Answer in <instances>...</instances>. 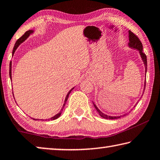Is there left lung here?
Masks as SVG:
<instances>
[{"label":"left lung","instance_id":"left-lung-1","mask_svg":"<svg viewBox=\"0 0 160 160\" xmlns=\"http://www.w3.org/2000/svg\"><path fill=\"white\" fill-rule=\"evenodd\" d=\"M128 39H129V42H128V47L129 48H133V49H136L137 51H138L140 57H141V59H142V61L143 62V64H144V66H145V75H146V72H147V56H146L145 54L142 52V43H141V42L140 41V39H138V37L135 36V35L133 33H132V32L130 31V30L128 31ZM145 80H146V79L145 80L144 88H143L142 94L144 93V91H145V83H146V81ZM142 95H143V94H142L141 97H142ZM140 98H141V97H140ZM138 102L136 103V104H135L134 107H135V106H136L137 104H138ZM92 103H93V105H94V108H95V109L97 110V112H98L99 115L101 116L102 118H106V119H117V118H121V117H123V116H126L128 113H124V114H123V115L116 116H109V115L105 114V113L102 112L101 111H100L98 109V107H97V105L94 104V102H92ZM132 109H131V111H129L128 112L129 113L131 112V111H132Z\"/></svg>","mask_w":160,"mask_h":160}]
</instances>
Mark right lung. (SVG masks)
<instances>
[{
  "mask_svg": "<svg viewBox=\"0 0 160 160\" xmlns=\"http://www.w3.org/2000/svg\"><path fill=\"white\" fill-rule=\"evenodd\" d=\"M34 32V31L33 30V29H31V30H28V32H26L25 34H24L22 36L20 39H18V41L16 42V43H15V46H14V48H13V51H12V56H13V55H14V53H15V51H16V49H17V48H18V47L19 46H20L22 43H23L25 41V40L28 39V38L30 36V34H33ZM9 75H10V80H12V62H10V72H9ZM75 88V87L74 88H72L71 90H70L69 92H68V93L67 94V95H66V99H65V101H64V104H63V107H62V108H61V111H60V112H58V113H56V114L55 115V116H53V117H51V118H48V119H45L44 121H53V120H55V119H57L58 117H60V116L61 115V113H62V112H63V108H64V107H65V104H66V102H67V100H68V97H69V94H70V93L71 92H72V90H73V89ZM13 94V93H12ZM14 99H15V97H14ZM32 119H33V120H35V121H37V120H40V119H37V118H32ZM41 120H43L44 121V119H41Z\"/></svg>",
  "mask_w": 160,
  "mask_h": 160,
  "instance_id": "add662e5",
  "label": "right lung"
}]
</instances>
